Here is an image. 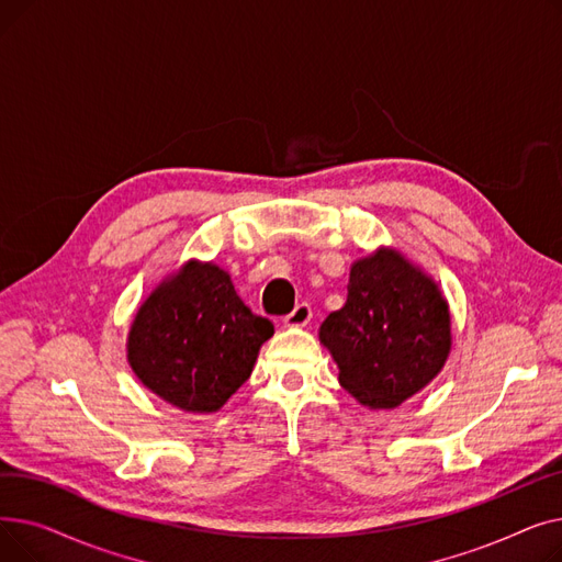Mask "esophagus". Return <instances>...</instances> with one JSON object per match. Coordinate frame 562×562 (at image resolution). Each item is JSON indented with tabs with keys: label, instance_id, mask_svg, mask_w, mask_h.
<instances>
[{
	"label": "esophagus",
	"instance_id": "obj_1",
	"mask_svg": "<svg viewBox=\"0 0 562 562\" xmlns=\"http://www.w3.org/2000/svg\"><path fill=\"white\" fill-rule=\"evenodd\" d=\"M310 318H312V307H310V303H299L296 307L291 310V314H286L284 316V326H307L310 323Z\"/></svg>",
	"mask_w": 562,
	"mask_h": 562
}]
</instances>
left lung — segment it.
Wrapping results in <instances>:
<instances>
[{"label":"left lung","mask_w":562,"mask_h":562,"mask_svg":"<svg viewBox=\"0 0 562 562\" xmlns=\"http://www.w3.org/2000/svg\"><path fill=\"white\" fill-rule=\"evenodd\" d=\"M339 382L369 407H396L445 367L451 316L432 280L394 250L356 261L346 305L321 326Z\"/></svg>","instance_id":"8db88e82"}]
</instances>
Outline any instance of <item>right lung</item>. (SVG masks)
<instances>
[{"label":"right lung","instance_id":"add662e5","mask_svg":"<svg viewBox=\"0 0 562 562\" xmlns=\"http://www.w3.org/2000/svg\"><path fill=\"white\" fill-rule=\"evenodd\" d=\"M273 323L252 314L214 263H187L138 310L130 362L145 387L187 412H216L248 380Z\"/></svg>","mask_w":562,"mask_h":562}]
</instances>
